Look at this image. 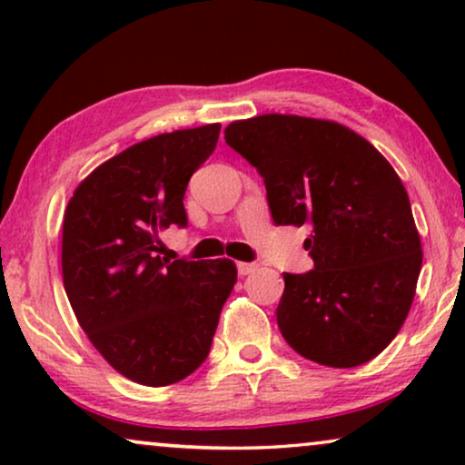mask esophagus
<instances>
[{
    "label": "esophagus",
    "mask_w": 465,
    "mask_h": 465,
    "mask_svg": "<svg viewBox=\"0 0 465 465\" xmlns=\"http://www.w3.org/2000/svg\"><path fill=\"white\" fill-rule=\"evenodd\" d=\"M258 269L256 262H237V271L239 275H252L253 271Z\"/></svg>",
    "instance_id": "1"
}]
</instances>
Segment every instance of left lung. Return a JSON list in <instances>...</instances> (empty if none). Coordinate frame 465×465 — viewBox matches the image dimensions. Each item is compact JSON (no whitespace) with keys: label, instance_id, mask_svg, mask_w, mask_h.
<instances>
[{"label":"left lung","instance_id":"left-lung-1","mask_svg":"<svg viewBox=\"0 0 465 465\" xmlns=\"http://www.w3.org/2000/svg\"><path fill=\"white\" fill-rule=\"evenodd\" d=\"M224 139L264 177L275 224L313 226L304 247L315 269L283 272V339L330 368L377 358L409 315L423 262L390 161L349 126L296 114L234 120Z\"/></svg>","mask_w":465,"mask_h":465}]
</instances>
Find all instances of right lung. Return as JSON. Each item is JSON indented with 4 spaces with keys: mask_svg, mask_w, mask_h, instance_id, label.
Masks as SVG:
<instances>
[{
    "mask_svg": "<svg viewBox=\"0 0 465 465\" xmlns=\"http://www.w3.org/2000/svg\"><path fill=\"white\" fill-rule=\"evenodd\" d=\"M220 123L150 137L78 183L63 218V285L93 347L123 377L164 387L207 360L237 283L232 260L158 256L161 232L186 226L190 175L212 156Z\"/></svg>",
    "mask_w": 465,
    "mask_h": 465,
    "instance_id": "1",
    "label": "right lung"
}]
</instances>
